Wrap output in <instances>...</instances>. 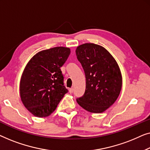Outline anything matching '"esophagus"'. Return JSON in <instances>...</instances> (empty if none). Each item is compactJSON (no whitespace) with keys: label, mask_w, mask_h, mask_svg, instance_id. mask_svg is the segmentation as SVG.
<instances>
[{"label":"esophagus","mask_w":150,"mask_h":150,"mask_svg":"<svg viewBox=\"0 0 150 150\" xmlns=\"http://www.w3.org/2000/svg\"><path fill=\"white\" fill-rule=\"evenodd\" d=\"M73 91H74V89H73V88H71L69 89V92H70V93H73Z\"/></svg>","instance_id":"1"}]
</instances>
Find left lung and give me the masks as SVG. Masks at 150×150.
Returning <instances> with one entry per match:
<instances>
[{
	"label": "left lung",
	"instance_id": "8db88e82",
	"mask_svg": "<svg viewBox=\"0 0 150 150\" xmlns=\"http://www.w3.org/2000/svg\"><path fill=\"white\" fill-rule=\"evenodd\" d=\"M77 60L86 75L84 94L77 98L82 108L92 113H102L117 100L122 86L117 63L102 46L85 43L76 49Z\"/></svg>",
	"mask_w": 150,
	"mask_h": 150
}]
</instances>
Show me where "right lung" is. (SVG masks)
Here are the masks:
<instances>
[{
  "mask_svg": "<svg viewBox=\"0 0 150 150\" xmlns=\"http://www.w3.org/2000/svg\"><path fill=\"white\" fill-rule=\"evenodd\" d=\"M71 53L68 47H56L35 55L25 67L20 80V97L36 117L50 115L68 90L60 67Z\"/></svg>",
  "mask_w": 150,
  "mask_h": 150,
  "instance_id": "1",
  "label": "right lung"
}]
</instances>
